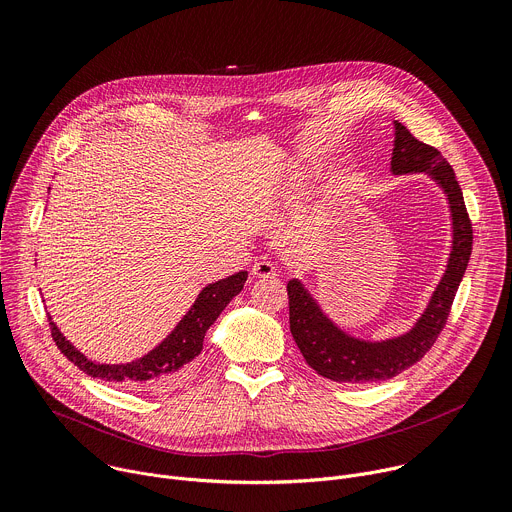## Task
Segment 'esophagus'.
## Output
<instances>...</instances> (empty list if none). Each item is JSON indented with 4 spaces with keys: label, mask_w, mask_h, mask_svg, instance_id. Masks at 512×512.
Masks as SVG:
<instances>
[{
    "label": "esophagus",
    "mask_w": 512,
    "mask_h": 512,
    "mask_svg": "<svg viewBox=\"0 0 512 512\" xmlns=\"http://www.w3.org/2000/svg\"><path fill=\"white\" fill-rule=\"evenodd\" d=\"M275 273H277V269L269 259H259L253 265V275L255 277H275Z\"/></svg>",
    "instance_id": "obj_1"
}]
</instances>
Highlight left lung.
I'll list each match as a JSON object with an SVG mask.
<instances>
[{"label": "left lung", "mask_w": 512, "mask_h": 512, "mask_svg": "<svg viewBox=\"0 0 512 512\" xmlns=\"http://www.w3.org/2000/svg\"><path fill=\"white\" fill-rule=\"evenodd\" d=\"M391 170L393 174L425 172L444 188L454 221V247L448 269L415 328L385 342H364L344 334L324 316L316 300L298 279H291L287 283L291 336H294L310 367L318 375L336 383L387 381L421 360L448 322L458 285L470 261L474 239L472 223L464 204L462 188L442 152L435 150L433 145L419 141L403 123L395 121Z\"/></svg>", "instance_id": "left-lung-1"}]
</instances>
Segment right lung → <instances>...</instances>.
Returning <instances> with one entry per match:
<instances>
[{
	"instance_id": "1",
	"label": "right lung",
	"mask_w": 512,
	"mask_h": 512,
	"mask_svg": "<svg viewBox=\"0 0 512 512\" xmlns=\"http://www.w3.org/2000/svg\"><path fill=\"white\" fill-rule=\"evenodd\" d=\"M245 281L247 271H239L227 279L206 285L172 334L152 352L127 364H97L89 360L60 334L48 316L50 334L58 350L93 379L119 383L137 391H166L186 379L196 356L202 352L206 330L221 316L227 304L241 294Z\"/></svg>"
}]
</instances>
